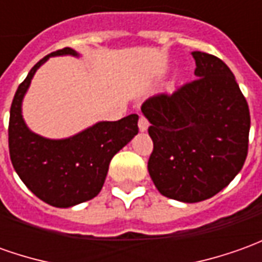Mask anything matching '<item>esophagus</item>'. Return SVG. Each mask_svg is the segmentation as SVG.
<instances>
[{"label":"esophagus","instance_id":"34e87169","mask_svg":"<svg viewBox=\"0 0 262 262\" xmlns=\"http://www.w3.org/2000/svg\"><path fill=\"white\" fill-rule=\"evenodd\" d=\"M147 126H149V122H147V119L145 116H140L139 117V129L142 132H145L147 129Z\"/></svg>","mask_w":262,"mask_h":262}]
</instances>
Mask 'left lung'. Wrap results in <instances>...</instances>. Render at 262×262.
I'll return each mask as SVG.
<instances>
[{"instance_id": "left-lung-1", "label": "left lung", "mask_w": 262, "mask_h": 262, "mask_svg": "<svg viewBox=\"0 0 262 262\" xmlns=\"http://www.w3.org/2000/svg\"><path fill=\"white\" fill-rule=\"evenodd\" d=\"M196 79L142 104L154 150L147 170L162 195L182 202L212 198L236 176L248 154L250 108L229 67L193 51Z\"/></svg>"}]
</instances>
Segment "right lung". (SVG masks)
Listing matches in <instances>:
<instances>
[{
	"mask_svg": "<svg viewBox=\"0 0 262 262\" xmlns=\"http://www.w3.org/2000/svg\"><path fill=\"white\" fill-rule=\"evenodd\" d=\"M73 54L64 47L41 58L30 70L12 99L8 123V147L12 166L21 181L49 205L69 208L93 199L104 183L112 158L138 135V115L117 122H100L64 140L44 139L28 127L21 116V100L34 73L49 57Z\"/></svg>",
	"mask_w": 262,
	"mask_h": 262,
	"instance_id": "obj_1",
	"label": "right lung"
}]
</instances>
